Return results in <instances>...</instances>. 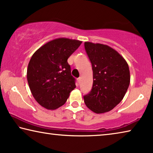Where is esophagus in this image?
I'll list each match as a JSON object with an SVG mask.
<instances>
[{"label":"esophagus","instance_id":"obj_1","mask_svg":"<svg viewBox=\"0 0 153 153\" xmlns=\"http://www.w3.org/2000/svg\"><path fill=\"white\" fill-rule=\"evenodd\" d=\"M81 77H79V78L77 79V81H78V82H79V83H80V82H81Z\"/></svg>","mask_w":153,"mask_h":153}]
</instances>
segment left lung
Listing matches in <instances>:
<instances>
[{"label":"left lung","mask_w":153,"mask_h":153,"mask_svg":"<svg viewBox=\"0 0 153 153\" xmlns=\"http://www.w3.org/2000/svg\"><path fill=\"white\" fill-rule=\"evenodd\" d=\"M85 49L93 70V87L84 97L91 111L101 114L111 111L126 95L130 82L129 66L123 57L112 47L85 42Z\"/></svg>","instance_id":"obj_1"}]
</instances>
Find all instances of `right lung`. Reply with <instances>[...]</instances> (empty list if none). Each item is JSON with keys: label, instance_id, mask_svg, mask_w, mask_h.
I'll use <instances>...</instances> for the list:
<instances>
[{"label": "right lung", "instance_id": "obj_1", "mask_svg": "<svg viewBox=\"0 0 153 153\" xmlns=\"http://www.w3.org/2000/svg\"><path fill=\"white\" fill-rule=\"evenodd\" d=\"M82 41L58 38L47 42L32 55L27 69V80L36 101L47 110L66 103L75 85L67 59Z\"/></svg>", "mask_w": 153, "mask_h": 153}]
</instances>
